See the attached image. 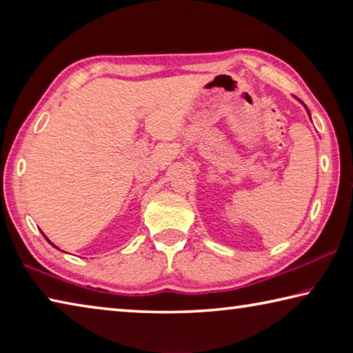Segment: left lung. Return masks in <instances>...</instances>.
Returning a JSON list of instances; mask_svg holds the SVG:
<instances>
[{"instance_id": "8db88e82", "label": "left lung", "mask_w": 353, "mask_h": 353, "mask_svg": "<svg viewBox=\"0 0 353 353\" xmlns=\"http://www.w3.org/2000/svg\"><path fill=\"white\" fill-rule=\"evenodd\" d=\"M302 104H303V103H302ZM303 105H305V104H303ZM305 109H307V107H305ZM307 112H308V115H310V110H308V109H307Z\"/></svg>"}]
</instances>
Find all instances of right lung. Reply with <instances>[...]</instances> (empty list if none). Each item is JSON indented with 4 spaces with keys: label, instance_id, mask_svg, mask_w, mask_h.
I'll return each instance as SVG.
<instances>
[{
    "label": "right lung",
    "instance_id": "add662e5",
    "mask_svg": "<svg viewBox=\"0 0 353 353\" xmlns=\"http://www.w3.org/2000/svg\"><path fill=\"white\" fill-rule=\"evenodd\" d=\"M43 236H45V234H43ZM45 238H46V236H45ZM46 241H48V243H50V244H51V246H54V244H52V243H51V241H50V240H48V238H46ZM54 248H56V249H59V248H57V246H54Z\"/></svg>",
    "mask_w": 353,
    "mask_h": 353
}]
</instances>
